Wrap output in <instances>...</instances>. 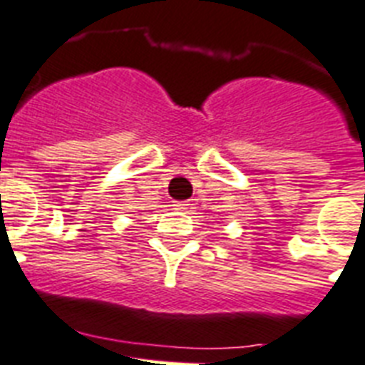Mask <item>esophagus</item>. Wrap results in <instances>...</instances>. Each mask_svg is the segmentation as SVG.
<instances>
[{
  "label": "esophagus",
  "instance_id": "1",
  "mask_svg": "<svg viewBox=\"0 0 365 365\" xmlns=\"http://www.w3.org/2000/svg\"><path fill=\"white\" fill-rule=\"evenodd\" d=\"M188 205H190L188 202H173V209H177V211H186Z\"/></svg>",
  "mask_w": 365,
  "mask_h": 365
}]
</instances>
